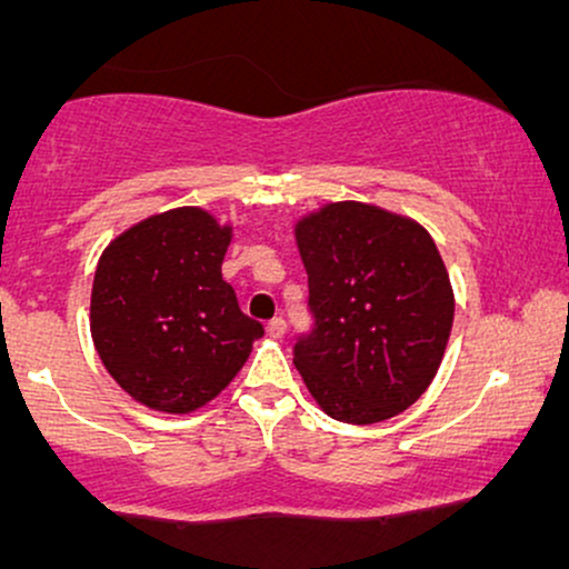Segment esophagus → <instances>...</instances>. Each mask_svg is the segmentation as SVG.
I'll return each mask as SVG.
<instances>
[{
  "label": "esophagus",
  "instance_id": "34e87169",
  "mask_svg": "<svg viewBox=\"0 0 569 569\" xmlns=\"http://www.w3.org/2000/svg\"><path fill=\"white\" fill-rule=\"evenodd\" d=\"M267 335H270L272 339H280L286 335V321L283 318H272L270 323H267Z\"/></svg>",
  "mask_w": 569,
  "mask_h": 569
}]
</instances>
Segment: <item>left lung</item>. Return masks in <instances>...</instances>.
<instances>
[{
  "mask_svg": "<svg viewBox=\"0 0 569 569\" xmlns=\"http://www.w3.org/2000/svg\"><path fill=\"white\" fill-rule=\"evenodd\" d=\"M316 329L293 367L326 415L371 426L409 409L447 352L455 291L420 221L339 200L293 224Z\"/></svg>",
  "mask_w": 569,
  "mask_h": 569,
  "instance_id": "left-lung-1",
  "label": "left lung"
}]
</instances>
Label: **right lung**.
Here are the masks:
<instances>
[{
  "label": "right lung",
  "mask_w": 569,
  "mask_h": 569,
  "mask_svg": "<svg viewBox=\"0 0 569 569\" xmlns=\"http://www.w3.org/2000/svg\"><path fill=\"white\" fill-rule=\"evenodd\" d=\"M230 221L181 206L136 221L103 248L90 337L112 380L141 407L189 415L234 380L264 335L221 278Z\"/></svg>",
  "instance_id": "add662e5"
}]
</instances>
